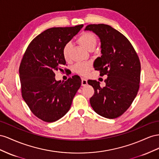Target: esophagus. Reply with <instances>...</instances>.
Instances as JSON below:
<instances>
[{
    "label": "esophagus",
    "instance_id": "obj_1",
    "mask_svg": "<svg viewBox=\"0 0 159 159\" xmlns=\"http://www.w3.org/2000/svg\"><path fill=\"white\" fill-rule=\"evenodd\" d=\"M81 84H82V86H83V87H84V86H86L87 84V80L85 79H82V81H81Z\"/></svg>",
    "mask_w": 159,
    "mask_h": 159
}]
</instances>
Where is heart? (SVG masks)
Wrapping results in <instances>:
<instances>
[{"label":"heart","instance_id":"1","mask_svg":"<svg viewBox=\"0 0 159 159\" xmlns=\"http://www.w3.org/2000/svg\"><path fill=\"white\" fill-rule=\"evenodd\" d=\"M78 41L84 48L87 49L89 51L90 48L93 47H95V46H96L97 37L93 33H84L80 36L78 39ZM70 46L71 45L70 43H66L62 48L63 57H64L66 60L69 58ZM91 64L89 62L77 63L74 66V70L76 73L80 75L86 76L88 75L89 71L91 69Z\"/></svg>","mask_w":159,"mask_h":159}]
</instances>
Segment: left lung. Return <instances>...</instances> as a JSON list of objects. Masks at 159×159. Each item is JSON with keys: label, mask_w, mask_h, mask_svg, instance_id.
<instances>
[{"label": "left lung", "mask_w": 159, "mask_h": 159, "mask_svg": "<svg viewBox=\"0 0 159 159\" xmlns=\"http://www.w3.org/2000/svg\"><path fill=\"white\" fill-rule=\"evenodd\" d=\"M90 30L101 40V54L94 61V68L100 75H107L106 85L100 86L95 80H89L94 90L90 103L97 114L115 119L128 109L137 96L140 79L139 58L129 40L109 25H89Z\"/></svg>", "instance_id": "8db88e82"}]
</instances>
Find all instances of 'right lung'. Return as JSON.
<instances>
[{
	"mask_svg": "<svg viewBox=\"0 0 159 159\" xmlns=\"http://www.w3.org/2000/svg\"><path fill=\"white\" fill-rule=\"evenodd\" d=\"M83 25L54 27L37 36L29 44L19 67L22 97L39 119L52 122L69 111L72 99L81 85L75 75L65 82L55 80L54 71L66 65L62 48Z\"/></svg>",
	"mask_w": 159,
	"mask_h": 159,
	"instance_id": "obj_1",
	"label": "right lung"
}]
</instances>
